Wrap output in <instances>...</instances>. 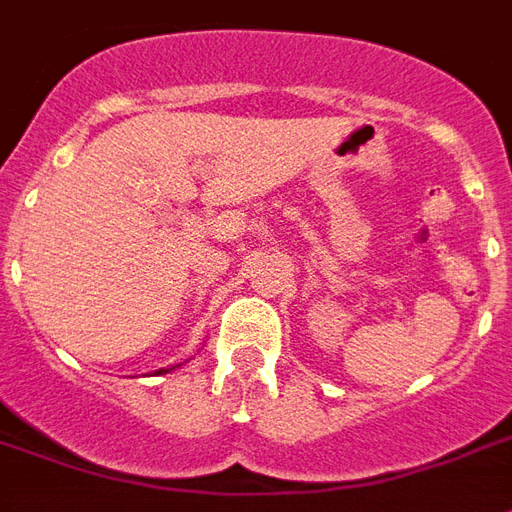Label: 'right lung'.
Wrapping results in <instances>:
<instances>
[{"label": "right lung", "instance_id": "obj_1", "mask_svg": "<svg viewBox=\"0 0 512 512\" xmlns=\"http://www.w3.org/2000/svg\"><path fill=\"white\" fill-rule=\"evenodd\" d=\"M158 373H163V370H158Z\"/></svg>", "mask_w": 512, "mask_h": 512}]
</instances>
